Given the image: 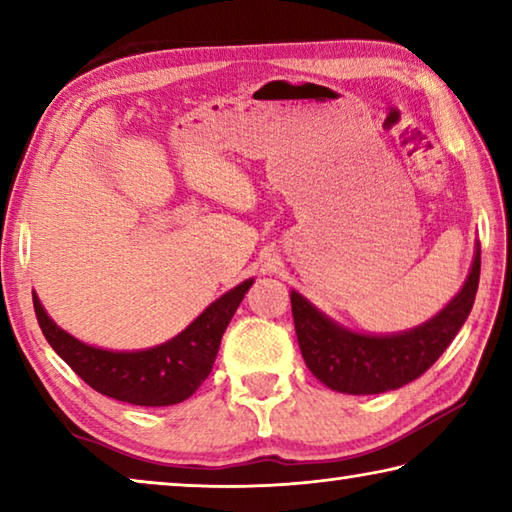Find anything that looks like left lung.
Segmentation results:
<instances>
[{"instance_id": "1", "label": "left lung", "mask_w": 512, "mask_h": 512, "mask_svg": "<svg viewBox=\"0 0 512 512\" xmlns=\"http://www.w3.org/2000/svg\"><path fill=\"white\" fill-rule=\"evenodd\" d=\"M481 275V248L463 289L429 323L393 336H368L339 327L291 291L293 325L311 375L348 395H377L402 388L438 361L470 316Z\"/></svg>"}]
</instances>
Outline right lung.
I'll use <instances>...</instances> for the list:
<instances>
[{"instance_id": "1", "label": "right lung", "mask_w": 512, "mask_h": 512, "mask_svg": "<svg viewBox=\"0 0 512 512\" xmlns=\"http://www.w3.org/2000/svg\"><path fill=\"white\" fill-rule=\"evenodd\" d=\"M250 284L241 282L212 302L176 339L140 352H110L76 341L47 316L36 293L33 309L47 343L94 391L135 406H171L192 397L212 372L221 336Z\"/></svg>"}]
</instances>
